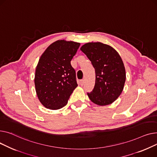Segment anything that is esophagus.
<instances>
[{"label": "esophagus", "instance_id": "obj_1", "mask_svg": "<svg viewBox=\"0 0 157 157\" xmlns=\"http://www.w3.org/2000/svg\"><path fill=\"white\" fill-rule=\"evenodd\" d=\"M84 83H85V80H84V79H82V80H80V85L81 86H83L84 84Z\"/></svg>", "mask_w": 157, "mask_h": 157}]
</instances>
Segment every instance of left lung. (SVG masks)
Returning a JSON list of instances; mask_svg holds the SVG:
<instances>
[{
	"instance_id": "obj_1",
	"label": "left lung",
	"mask_w": 157,
	"mask_h": 157,
	"mask_svg": "<svg viewBox=\"0 0 157 157\" xmlns=\"http://www.w3.org/2000/svg\"><path fill=\"white\" fill-rule=\"evenodd\" d=\"M80 50L95 69L94 88L87 95L98 105L112 104L122 93L125 82V70L118 53L111 46L101 42H89Z\"/></svg>"
}]
</instances>
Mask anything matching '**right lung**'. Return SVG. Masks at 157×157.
<instances>
[{
	"mask_svg": "<svg viewBox=\"0 0 157 157\" xmlns=\"http://www.w3.org/2000/svg\"><path fill=\"white\" fill-rule=\"evenodd\" d=\"M80 44L60 40L46 49L36 68L35 86L40 103L47 108L65 106L77 87L76 72L71 65Z\"/></svg>",
	"mask_w": 157,
	"mask_h": 157,
	"instance_id": "right-lung-1",
	"label": "right lung"
}]
</instances>
